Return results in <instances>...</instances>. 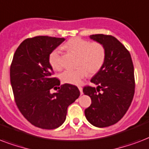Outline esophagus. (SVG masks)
<instances>
[{"mask_svg":"<svg viewBox=\"0 0 149 149\" xmlns=\"http://www.w3.org/2000/svg\"><path fill=\"white\" fill-rule=\"evenodd\" d=\"M78 89H79V91H80L81 95H82V94H83V92H82V88L81 87V86H78Z\"/></svg>","mask_w":149,"mask_h":149,"instance_id":"esophagus-1","label":"esophagus"}]
</instances>
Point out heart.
<instances>
[{"instance_id":"heart-1","label":"heart","mask_w":149,"mask_h":149,"mask_svg":"<svg viewBox=\"0 0 149 149\" xmlns=\"http://www.w3.org/2000/svg\"><path fill=\"white\" fill-rule=\"evenodd\" d=\"M65 49L78 55V65L76 69H68L61 74L63 82L78 85L88 73H97L102 67L106 59V49L102 43L91 42L80 37L73 38L64 45ZM49 63L55 71H61L63 67L62 57L59 49H55L49 54Z\"/></svg>"}]
</instances>
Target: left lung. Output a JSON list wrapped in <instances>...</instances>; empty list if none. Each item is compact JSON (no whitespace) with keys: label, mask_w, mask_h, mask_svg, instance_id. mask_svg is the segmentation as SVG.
Listing matches in <instances>:
<instances>
[{"label":"left lung","mask_w":149,"mask_h":149,"mask_svg":"<svg viewBox=\"0 0 149 149\" xmlns=\"http://www.w3.org/2000/svg\"><path fill=\"white\" fill-rule=\"evenodd\" d=\"M91 39L103 45L106 59L91 82L97 85L83 88L92 103L85 109V117L98 127L116 124L124 116L134 95L135 80L131 54L117 39L110 35H91Z\"/></svg>","instance_id":"8db88e82"}]
</instances>
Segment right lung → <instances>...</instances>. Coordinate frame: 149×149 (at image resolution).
<instances>
[{"label":"right lung","mask_w":149,"mask_h":149,"mask_svg":"<svg viewBox=\"0 0 149 149\" xmlns=\"http://www.w3.org/2000/svg\"><path fill=\"white\" fill-rule=\"evenodd\" d=\"M64 41V38L40 36L28 38L14 54L10 79L15 101L28 121L42 129L60 127L66 119L69 105L80 95L77 86L61 85L54 77L49 55ZM57 93H50L52 88Z\"/></svg>","instance_id":"1"}]
</instances>
